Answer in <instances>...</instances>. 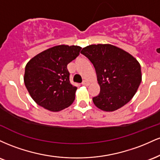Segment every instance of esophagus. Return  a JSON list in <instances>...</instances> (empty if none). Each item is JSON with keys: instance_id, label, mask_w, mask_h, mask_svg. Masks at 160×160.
I'll use <instances>...</instances> for the list:
<instances>
[{"instance_id": "esophagus-1", "label": "esophagus", "mask_w": 160, "mask_h": 160, "mask_svg": "<svg viewBox=\"0 0 160 160\" xmlns=\"http://www.w3.org/2000/svg\"><path fill=\"white\" fill-rule=\"evenodd\" d=\"M82 85H83V86H89V82L88 81V80H83V81H82Z\"/></svg>"}]
</instances>
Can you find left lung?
Listing matches in <instances>:
<instances>
[{"label":"left lung","mask_w":160,"mask_h":160,"mask_svg":"<svg viewBox=\"0 0 160 160\" xmlns=\"http://www.w3.org/2000/svg\"><path fill=\"white\" fill-rule=\"evenodd\" d=\"M80 52L96 71L101 90L92 101L97 108L114 111L133 98L141 82V65L136 58L111 44L89 45Z\"/></svg>","instance_id":"1"}]
</instances>
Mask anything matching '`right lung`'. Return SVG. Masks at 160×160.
Wrapping results in <instances>:
<instances>
[{
  "label": "right lung",
  "mask_w": 160,
  "mask_h": 160,
  "mask_svg": "<svg viewBox=\"0 0 160 160\" xmlns=\"http://www.w3.org/2000/svg\"><path fill=\"white\" fill-rule=\"evenodd\" d=\"M80 49L79 46H56L28 62L24 82L38 105L58 112L74 102L77 87L70 82L67 65L79 56Z\"/></svg>",
  "instance_id": "1"
}]
</instances>
